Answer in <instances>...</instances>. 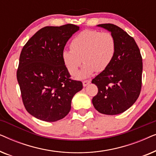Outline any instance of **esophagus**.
<instances>
[{
    "label": "esophagus",
    "mask_w": 156,
    "mask_h": 156,
    "mask_svg": "<svg viewBox=\"0 0 156 156\" xmlns=\"http://www.w3.org/2000/svg\"><path fill=\"white\" fill-rule=\"evenodd\" d=\"M91 83V81L90 80H85V81H83V86L84 87H87V85Z\"/></svg>",
    "instance_id": "obj_1"
}]
</instances>
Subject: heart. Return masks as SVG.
<instances>
[{
    "label": "heart",
    "instance_id": "heart-1",
    "mask_svg": "<svg viewBox=\"0 0 156 156\" xmlns=\"http://www.w3.org/2000/svg\"><path fill=\"white\" fill-rule=\"evenodd\" d=\"M72 49H64L62 53L63 62L68 72L76 79H84L95 72H101L107 68L113 60L116 51V41L108 32L86 30L73 38Z\"/></svg>",
    "mask_w": 156,
    "mask_h": 156
}]
</instances>
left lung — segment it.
Listing matches in <instances>:
<instances>
[{"instance_id":"left-lung-1","label":"left lung","mask_w":156,"mask_h":156,"mask_svg":"<svg viewBox=\"0 0 156 156\" xmlns=\"http://www.w3.org/2000/svg\"><path fill=\"white\" fill-rule=\"evenodd\" d=\"M97 27L112 34L116 51L109 66L91 81L98 87L92 104L101 114H119L129 109L139 97L142 57L135 40L121 27L110 23Z\"/></svg>"}]
</instances>
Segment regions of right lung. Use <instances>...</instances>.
Masks as SVG:
<instances>
[{"mask_svg": "<svg viewBox=\"0 0 156 156\" xmlns=\"http://www.w3.org/2000/svg\"><path fill=\"white\" fill-rule=\"evenodd\" d=\"M75 25L47 26L38 30L21 51L17 80L27 112L40 120L54 122L65 118L72 99L82 90V82L69 79L62 53Z\"/></svg>", "mask_w": 156, "mask_h": 156, "instance_id": "add662e5", "label": "right lung"}]
</instances>
